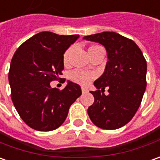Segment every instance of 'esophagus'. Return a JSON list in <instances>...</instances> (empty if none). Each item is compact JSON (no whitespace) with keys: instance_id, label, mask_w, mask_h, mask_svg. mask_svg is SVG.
<instances>
[{"instance_id":"34e87169","label":"esophagus","mask_w":160,"mask_h":160,"mask_svg":"<svg viewBox=\"0 0 160 160\" xmlns=\"http://www.w3.org/2000/svg\"><path fill=\"white\" fill-rule=\"evenodd\" d=\"M82 93H87L88 92V90L86 88H83L82 87Z\"/></svg>"}]
</instances>
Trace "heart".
Here are the masks:
<instances>
[{
  "instance_id": "obj_1",
  "label": "heart",
  "mask_w": 160,
  "mask_h": 160,
  "mask_svg": "<svg viewBox=\"0 0 160 160\" xmlns=\"http://www.w3.org/2000/svg\"><path fill=\"white\" fill-rule=\"evenodd\" d=\"M98 48V46H93L89 48V51H92L93 49H96ZM71 52V48H68L66 50V52H64L63 54V63L65 65L68 64V60H69V55ZM94 78V74L92 72H88L85 70H82V69H76L74 70L71 74H70V78L73 82H77L78 84L81 85H86L89 82L92 81V79Z\"/></svg>"
}]
</instances>
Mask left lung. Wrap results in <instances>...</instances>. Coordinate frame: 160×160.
<instances>
[{
  "label": "left lung",
  "mask_w": 160,
  "mask_h": 160,
  "mask_svg": "<svg viewBox=\"0 0 160 160\" xmlns=\"http://www.w3.org/2000/svg\"><path fill=\"white\" fill-rule=\"evenodd\" d=\"M83 39L103 45L108 58L102 76L94 82L97 91L91 92L94 103L88 108L89 117L103 129L120 128L130 122L142 102L146 89V61L136 43L116 32H104ZM106 87L108 95L102 92Z\"/></svg>",
  "instance_id": "left-lung-1"
}]
</instances>
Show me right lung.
Instances as JSON below:
<instances>
[{
    "label": "right lung",
    "mask_w": 160,
    "mask_h": 160,
    "mask_svg": "<svg viewBox=\"0 0 160 160\" xmlns=\"http://www.w3.org/2000/svg\"><path fill=\"white\" fill-rule=\"evenodd\" d=\"M78 38L42 32L22 43L14 53L8 72L11 99L22 121L33 129H56L82 94L81 87L70 81L62 91L50 85L62 75L63 54Z\"/></svg>",
    "instance_id": "add662e5"
}]
</instances>
